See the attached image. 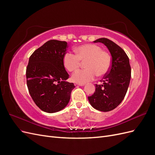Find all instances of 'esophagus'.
I'll use <instances>...</instances> for the list:
<instances>
[{
  "instance_id": "obj_1",
  "label": "esophagus",
  "mask_w": 155,
  "mask_h": 155,
  "mask_svg": "<svg viewBox=\"0 0 155 155\" xmlns=\"http://www.w3.org/2000/svg\"><path fill=\"white\" fill-rule=\"evenodd\" d=\"M76 85H79V86H84L85 85V84L84 83H76Z\"/></svg>"
}]
</instances>
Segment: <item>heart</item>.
<instances>
[{"instance_id": "b5f03b06", "label": "heart", "mask_w": 155, "mask_h": 155, "mask_svg": "<svg viewBox=\"0 0 155 155\" xmlns=\"http://www.w3.org/2000/svg\"><path fill=\"white\" fill-rule=\"evenodd\" d=\"M74 55L67 52L63 56V64L69 72L77 70L81 61L85 62V69L78 70L72 76V81L85 83L93 80L96 76L105 75L110 68L111 59L109 54L95 44H85L74 49Z\"/></svg>"}]
</instances>
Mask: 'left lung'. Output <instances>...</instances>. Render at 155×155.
<instances>
[{
  "label": "left lung",
  "instance_id": "left-lung-1",
  "mask_svg": "<svg viewBox=\"0 0 155 155\" xmlns=\"http://www.w3.org/2000/svg\"><path fill=\"white\" fill-rule=\"evenodd\" d=\"M94 43H104L112 56L110 68L101 80L102 85L96 84V91L88 99L94 109L108 112L114 109L122 101L129 85L131 68L125 51L107 38H100Z\"/></svg>",
  "mask_w": 155,
  "mask_h": 155
}]
</instances>
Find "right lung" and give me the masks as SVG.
I'll list each match as a JSON object with an SVG mask.
<instances>
[{"mask_svg":"<svg viewBox=\"0 0 155 155\" xmlns=\"http://www.w3.org/2000/svg\"><path fill=\"white\" fill-rule=\"evenodd\" d=\"M67 43L50 40L35 50L26 67L27 87L36 105L48 113L58 112L66 107L75 88L63 64Z\"/></svg>","mask_w":155,"mask_h":155,"instance_id":"1","label":"right lung"}]
</instances>
